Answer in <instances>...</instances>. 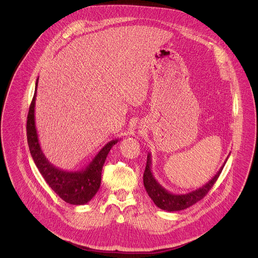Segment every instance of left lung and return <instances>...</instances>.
I'll return each instance as SVG.
<instances>
[{"mask_svg":"<svg viewBox=\"0 0 258 258\" xmlns=\"http://www.w3.org/2000/svg\"><path fill=\"white\" fill-rule=\"evenodd\" d=\"M228 158H229V156L227 157L223 166L220 167L219 170L216 172V174L208 182H206L205 185H203L201 188L196 189V190L186 193V194H174V193L167 191L165 188H163L158 182V180L155 178V176L153 175V172L151 170V164H152L151 154L148 153V156H147V164H146V168H145L144 175H143V181H144L145 189H146L147 193H148L149 197L155 203V205L157 207H159L160 209L166 210L169 212L183 210V209L192 206L193 204L197 203L203 197H205V195L208 193V191L214 185V182L217 180L219 174L222 173V170H223Z\"/></svg>","mask_w":258,"mask_h":258,"instance_id":"8db88e82","label":"left lung"}]
</instances>
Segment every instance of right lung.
<instances>
[{"label":"right lung","instance_id":"right-lung-1","mask_svg":"<svg viewBox=\"0 0 258 258\" xmlns=\"http://www.w3.org/2000/svg\"><path fill=\"white\" fill-rule=\"evenodd\" d=\"M39 79L35 82L34 95L27 115L26 134L31 157L39 171L52 190L65 202L73 205H84L98 192L101 185L102 168L106 157L118 139L108 142L89 165L77 171L63 170L52 164L43 153L34 121V106Z\"/></svg>","mask_w":258,"mask_h":258}]
</instances>
